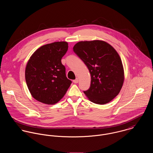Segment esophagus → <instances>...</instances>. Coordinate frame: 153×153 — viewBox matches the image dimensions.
I'll return each instance as SVG.
<instances>
[{
  "mask_svg": "<svg viewBox=\"0 0 153 153\" xmlns=\"http://www.w3.org/2000/svg\"><path fill=\"white\" fill-rule=\"evenodd\" d=\"M73 82H74V83H75V84H77V83L78 82V78H76V79L74 80V81H73Z\"/></svg>",
  "mask_w": 153,
  "mask_h": 153,
  "instance_id": "34e87169",
  "label": "esophagus"
}]
</instances>
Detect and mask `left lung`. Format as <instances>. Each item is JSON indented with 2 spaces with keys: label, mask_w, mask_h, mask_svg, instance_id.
<instances>
[{
  "label": "left lung",
  "mask_w": 153,
  "mask_h": 153,
  "mask_svg": "<svg viewBox=\"0 0 153 153\" xmlns=\"http://www.w3.org/2000/svg\"><path fill=\"white\" fill-rule=\"evenodd\" d=\"M91 74V86L84 91L88 99L97 104L111 101L120 92L124 81L121 58L110 44L101 40L81 41L73 47Z\"/></svg>",
  "instance_id": "left-lung-1"
}]
</instances>
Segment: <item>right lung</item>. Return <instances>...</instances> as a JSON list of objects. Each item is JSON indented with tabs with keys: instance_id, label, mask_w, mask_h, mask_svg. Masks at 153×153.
<instances>
[{
	"instance_id": "obj_1",
	"label": "right lung",
	"mask_w": 153,
	"mask_h": 153,
	"mask_svg": "<svg viewBox=\"0 0 153 153\" xmlns=\"http://www.w3.org/2000/svg\"><path fill=\"white\" fill-rule=\"evenodd\" d=\"M68 48L66 42L46 44L31 55L25 68L28 89L36 100L48 105L55 104L65 95L72 82L65 74L61 59Z\"/></svg>"
}]
</instances>
